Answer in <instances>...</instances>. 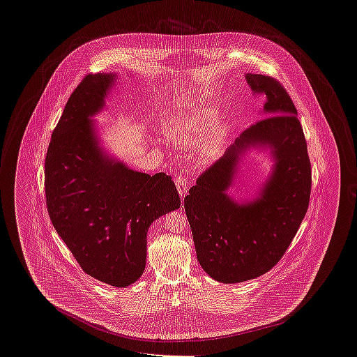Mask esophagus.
I'll return each mask as SVG.
<instances>
[{
    "label": "esophagus",
    "mask_w": 357,
    "mask_h": 357,
    "mask_svg": "<svg viewBox=\"0 0 357 357\" xmlns=\"http://www.w3.org/2000/svg\"><path fill=\"white\" fill-rule=\"evenodd\" d=\"M187 183H188V179H187L186 176L179 175V176L175 178V185H176L178 192L181 194L182 198H183V195L187 192Z\"/></svg>",
    "instance_id": "34e87169"
}]
</instances>
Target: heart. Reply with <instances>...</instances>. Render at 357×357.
Wrapping results in <instances>:
<instances>
[{
  "mask_svg": "<svg viewBox=\"0 0 357 357\" xmlns=\"http://www.w3.org/2000/svg\"><path fill=\"white\" fill-rule=\"evenodd\" d=\"M220 118V111L214 107H207L201 111H198L197 114H194L186 123L181 124L175 131L174 136L179 140V142H186V143H195L198 142L199 137H202L204 132L211 128L217 119ZM225 134V127H218L215 134L213 136V142L211 146L208 149L210 153H214V149L217 147L218 142L221 140L222 136Z\"/></svg>",
  "mask_w": 357,
  "mask_h": 357,
  "instance_id": "heart-1",
  "label": "heart"
}]
</instances>
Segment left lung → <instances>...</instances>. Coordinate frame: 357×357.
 Returning <instances> with one entry per match:
<instances>
[{
    "mask_svg": "<svg viewBox=\"0 0 357 357\" xmlns=\"http://www.w3.org/2000/svg\"><path fill=\"white\" fill-rule=\"evenodd\" d=\"M246 80L255 93L266 95L269 116L242 132L185 197L197 258L223 284L253 280L277 265L305 217L312 187L305 136L287 89L271 76L248 73ZM250 145H268L276 166L257 200L237 204L225 190Z\"/></svg>",
    "mask_w": 357,
    "mask_h": 357,
    "instance_id": "1",
    "label": "left lung"
}]
</instances>
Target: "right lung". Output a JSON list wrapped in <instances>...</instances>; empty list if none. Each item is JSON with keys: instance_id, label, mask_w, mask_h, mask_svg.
I'll list each match as a JSON object with an SVG mask.
<instances>
[{"instance_id": "add662e5", "label": "right lung", "mask_w": 357, "mask_h": 357, "mask_svg": "<svg viewBox=\"0 0 357 357\" xmlns=\"http://www.w3.org/2000/svg\"><path fill=\"white\" fill-rule=\"evenodd\" d=\"M114 75H86L72 92L45 156L52 225L88 275L116 288L144 272L147 231L181 207L170 175L130 170L98 146L89 119L104 105Z\"/></svg>"}]
</instances>
